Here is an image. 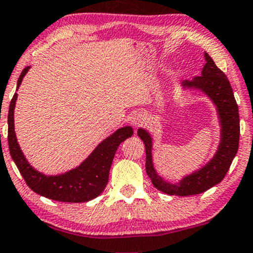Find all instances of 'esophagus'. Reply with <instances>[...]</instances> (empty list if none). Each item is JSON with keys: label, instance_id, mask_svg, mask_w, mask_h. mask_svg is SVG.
Here are the masks:
<instances>
[{"label": "esophagus", "instance_id": "34e87169", "mask_svg": "<svg viewBox=\"0 0 253 253\" xmlns=\"http://www.w3.org/2000/svg\"><path fill=\"white\" fill-rule=\"evenodd\" d=\"M144 121H145V116L142 114V112H136V114H133L131 117V124L132 126H135L136 127L143 124V122Z\"/></svg>", "mask_w": 253, "mask_h": 253}]
</instances>
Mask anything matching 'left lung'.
Here are the masks:
<instances>
[{"label":"left lung","instance_id":"left-lung-1","mask_svg":"<svg viewBox=\"0 0 253 253\" xmlns=\"http://www.w3.org/2000/svg\"><path fill=\"white\" fill-rule=\"evenodd\" d=\"M207 64L203 68L201 76H196L193 81H184L186 88L201 89L212 99L218 108L220 124H222V138L217 154L201 170L180 180L179 184L164 182L156 173L151 158V137L145 130L138 129V136L145 145V170L149 178L156 189L172 196H191L207 191L220 183L229 171L239 145V114L238 105L233 96V91L226 75L217 67L212 58L205 52Z\"/></svg>","mask_w":253,"mask_h":253}]
</instances>
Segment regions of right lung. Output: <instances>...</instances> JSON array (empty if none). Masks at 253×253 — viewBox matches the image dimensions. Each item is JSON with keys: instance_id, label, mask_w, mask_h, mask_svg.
<instances>
[{"instance_id": "add662e5", "label": "right lung", "mask_w": 253, "mask_h": 253, "mask_svg": "<svg viewBox=\"0 0 253 253\" xmlns=\"http://www.w3.org/2000/svg\"><path fill=\"white\" fill-rule=\"evenodd\" d=\"M28 69L29 67L22 70L17 81V89ZM16 99L17 93H15L9 105L8 145L11 158L26 180L27 185L43 197L58 202L84 203L101 195L108 184L109 171L117 148L127 137L132 136V127L124 126L118 129L110 137L104 139L76 169L58 176H45L30 167L18 146L14 130V109Z\"/></svg>"}]
</instances>
